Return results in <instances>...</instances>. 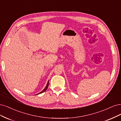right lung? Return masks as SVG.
<instances>
[{
  "instance_id": "add662e5",
  "label": "right lung",
  "mask_w": 121,
  "mask_h": 121,
  "mask_svg": "<svg viewBox=\"0 0 121 121\" xmlns=\"http://www.w3.org/2000/svg\"><path fill=\"white\" fill-rule=\"evenodd\" d=\"M48 86H49V81H48V83H47V85H46V87H45V88L43 89V91H42L41 92H40V93H38V94H37V95H39V94H41V93H43V92H44V91H46V89H47V88H48Z\"/></svg>"
}]
</instances>
